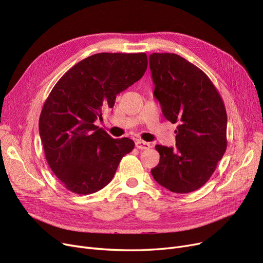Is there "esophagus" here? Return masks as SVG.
<instances>
[{
	"label": "esophagus",
	"mask_w": 263,
	"mask_h": 263,
	"mask_svg": "<svg viewBox=\"0 0 263 263\" xmlns=\"http://www.w3.org/2000/svg\"><path fill=\"white\" fill-rule=\"evenodd\" d=\"M135 146H136L137 149H140V150H147V149L151 148L150 143H147V142H144V141H141V140L135 142Z\"/></svg>",
	"instance_id": "obj_1"
}]
</instances>
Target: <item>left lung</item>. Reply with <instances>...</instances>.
<instances>
[{
	"label": "left lung",
	"mask_w": 263,
	"mask_h": 263,
	"mask_svg": "<svg viewBox=\"0 0 263 263\" xmlns=\"http://www.w3.org/2000/svg\"><path fill=\"white\" fill-rule=\"evenodd\" d=\"M149 67L163 115L178 123L176 147L157 145L155 180L174 193L201 187L227 148V114L222 97L202 70L174 53H153Z\"/></svg>",
	"instance_id": "left-lung-1"
}]
</instances>
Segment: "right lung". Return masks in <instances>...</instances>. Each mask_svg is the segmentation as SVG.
I'll use <instances>...</instances> for the list:
<instances>
[{"instance_id": "right-lung-1", "label": "right lung", "mask_w": 263, "mask_h": 263, "mask_svg": "<svg viewBox=\"0 0 263 263\" xmlns=\"http://www.w3.org/2000/svg\"><path fill=\"white\" fill-rule=\"evenodd\" d=\"M147 65L145 53L93 54L69 69L51 90L39 134L49 166L67 190L80 195L100 191L133 150L132 140L112 139L95 121L144 76Z\"/></svg>"}]
</instances>
